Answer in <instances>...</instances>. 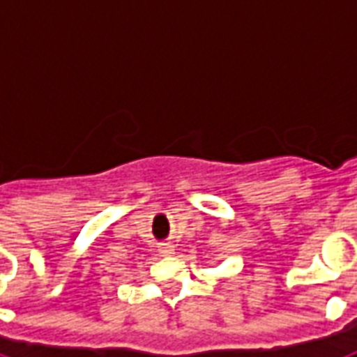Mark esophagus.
Listing matches in <instances>:
<instances>
[{
    "mask_svg": "<svg viewBox=\"0 0 357 357\" xmlns=\"http://www.w3.org/2000/svg\"><path fill=\"white\" fill-rule=\"evenodd\" d=\"M160 252H162L164 256L174 255V247H172V245H168V243H166V245H162V247H160Z\"/></svg>",
    "mask_w": 357,
    "mask_h": 357,
    "instance_id": "1",
    "label": "esophagus"
}]
</instances>
